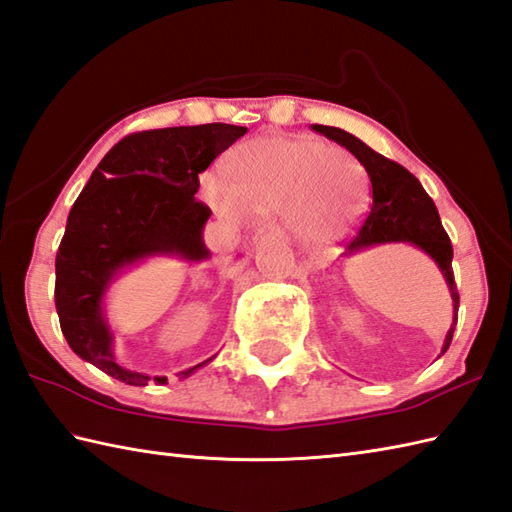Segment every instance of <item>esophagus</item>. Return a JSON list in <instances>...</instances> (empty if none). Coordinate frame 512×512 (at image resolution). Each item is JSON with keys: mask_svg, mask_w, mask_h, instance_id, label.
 I'll return each mask as SVG.
<instances>
[{"mask_svg": "<svg viewBox=\"0 0 512 512\" xmlns=\"http://www.w3.org/2000/svg\"><path fill=\"white\" fill-rule=\"evenodd\" d=\"M280 234H282V232H280V227H278V225H263V227H260V230L254 234L252 243H254V245H258V243L267 241V238H274V236H280Z\"/></svg>", "mask_w": 512, "mask_h": 512, "instance_id": "34e87169", "label": "esophagus"}]
</instances>
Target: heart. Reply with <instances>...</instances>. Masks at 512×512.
I'll return each mask as SVG.
<instances>
[{
  "label": "heart",
  "mask_w": 512,
  "mask_h": 512,
  "mask_svg": "<svg viewBox=\"0 0 512 512\" xmlns=\"http://www.w3.org/2000/svg\"><path fill=\"white\" fill-rule=\"evenodd\" d=\"M223 175L225 186L212 177L199 186L201 201L217 217L241 223L282 212L291 234L306 247L331 245L361 212L359 162L306 135H263L238 144L225 157Z\"/></svg>",
  "instance_id": "heart-1"
}]
</instances>
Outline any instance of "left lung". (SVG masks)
I'll list each match as a JSON object with an SVG mask.
<instances>
[{
    "mask_svg": "<svg viewBox=\"0 0 512 512\" xmlns=\"http://www.w3.org/2000/svg\"><path fill=\"white\" fill-rule=\"evenodd\" d=\"M311 129L355 155L370 179V214L359 236L346 247L344 256H355L385 243H405L427 254L440 269L453 302V320L445 335V344L440 348V355H445L458 324L460 295L451 269L453 247L447 232L442 230L436 203L431 201L423 184L410 170L372 151L366 142H361L352 133L337 127H324V124H311Z\"/></svg>",
    "mask_w": 512,
    "mask_h": 512,
    "instance_id": "left-lung-1",
    "label": "left lung"
}]
</instances>
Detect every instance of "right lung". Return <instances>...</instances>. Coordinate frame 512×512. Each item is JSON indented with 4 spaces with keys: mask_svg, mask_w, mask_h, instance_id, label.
I'll return each mask as SVG.
<instances>
[{
    "mask_svg": "<svg viewBox=\"0 0 512 512\" xmlns=\"http://www.w3.org/2000/svg\"><path fill=\"white\" fill-rule=\"evenodd\" d=\"M245 133L247 127L223 122L142 131L102 157L74 201L56 254V313L67 344L83 361L127 385L168 381L118 361L107 295L120 276L151 258H210L203 227L212 212L195 201L199 175ZM214 357L177 377H190Z\"/></svg>",
    "mask_w": 512,
    "mask_h": 512,
    "instance_id": "1",
    "label": "right lung"
}]
</instances>
